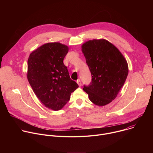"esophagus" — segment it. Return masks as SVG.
<instances>
[{
    "mask_svg": "<svg viewBox=\"0 0 153 153\" xmlns=\"http://www.w3.org/2000/svg\"><path fill=\"white\" fill-rule=\"evenodd\" d=\"M77 83V84L79 85V86H81V85H82V83H81V81H80V79H78L77 80V82H76Z\"/></svg>",
    "mask_w": 153,
    "mask_h": 153,
    "instance_id": "obj_1",
    "label": "esophagus"
}]
</instances>
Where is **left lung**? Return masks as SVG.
<instances>
[{
  "label": "left lung",
  "mask_w": 153,
  "mask_h": 153,
  "mask_svg": "<svg viewBox=\"0 0 153 153\" xmlns=\"http://www.w3.org/2000/svg\"><path fill=\"white\" fill-rule=\"evenodd\" d=\"M82 51L91 73L92 82L83 91L97 106H105L116 99L128 74L123 55L113 43L104 39L86 41Z\"/></svg>",
  "instance_id": "8db88e82"
}]
</instances>
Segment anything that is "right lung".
<instances>
[{"label":"right lung","mask_w":153,"mask_h":153,"mask_svg":"<svg viewBox=\"0 0 153 153\" xmlns=\"http://www.w3.org/2000/svg\"><path fill=\"white\" fill-rule=\"evenodd\" d=\"M68 51L66 45L49 42L34 50L28 60L27 78L34 93L54 111L61 110L79 87L63 62Z\"/></svg>","instance_id":"right-lung-1"}]
</instances>
